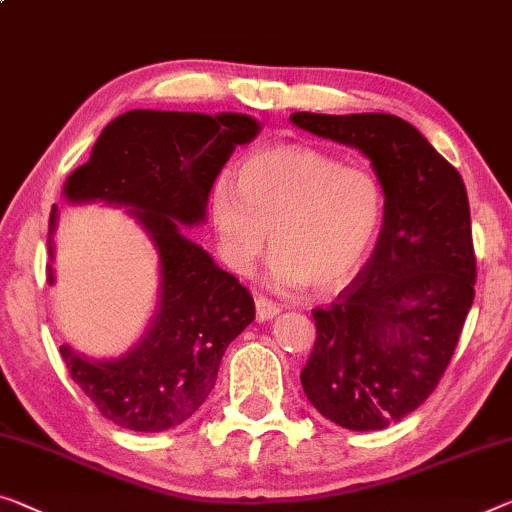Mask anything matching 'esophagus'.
<instances>
[{
    "label": "esophagus",
    "mask_w": 512,
    "mask_h": 512,
    "mask_svg": "<svg viewBox=\"0 0 512 512\" xmlns=\"http://www.w3.org/2000/svg\"><path fill=\"white\" fill-rule=\"evenodd\" d=\"M255 308H257V319L259 322H266V319H273L280 312V305L266 299V296H257L255 299Z\"/></svg>",
    "instance_id": "1"
}]
</instances>
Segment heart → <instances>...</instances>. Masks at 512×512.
<instances>
[{
    "mask_svg": "<svg viewBox=\"0 0 512 512\" xmlns=\"http://www.w3.org/2000/svg\"><path fill=\"white\" fill-rule=\"evenodd\" d=\"M211 220L232 271L253 269L269 232L278 287L333 292L356 276L375 246L384 188L368 167L287 144L243 158L234 183H213Z\"/></svg>",
    "mask_w": 512,
    "mask_h": 512,
    "instance_id": "obj_1",
    "label": "heart"
}]
</instances>
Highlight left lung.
Segmentation results:
<instances>
[{
	"mask_svg": "<svg viewBox=\"0 0 512 512\" xmlns=\"http://www.w3.org/2000/svg\"><path fill=\"white\" fill-rule=\"evenodd\" d=\"M312 135L356 147L384 188V227L358 276L312 310L301 384L347 430H384L444 377L474 303L476 253L460 172L395 114H289Z\"/></svg>",
	"mask_w": 512,
	"mask_h": 512,
	"instance_id": "obj_1",
	"label": "left lung"
}]
</instances>
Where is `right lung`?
Instances as JSON below:
<instances>
[{"instance_id":"1","label":"right lung","mask_w":512,"mask_h":512,"mask_svg":"<svg viewBox=\"0 0 512 512\" xmlns=\"http://www.w3.org/2000/svg\"><path fill=\"white\" fill-rule=\"evenodd\" d=\"M257 133L248 114L131 110L103 128L89 163L64 183L68 202L126 207L160 259L158 310L140 345L110 361L59 347L71 379L114 425L163 432L188 421L209 398L227 345L255 319L248 289L186 239L179 223H202L227 158ZM55 225L52 207L50 259ZM48 282H55L52 264Z\"/></svg>"}]
</instances>
